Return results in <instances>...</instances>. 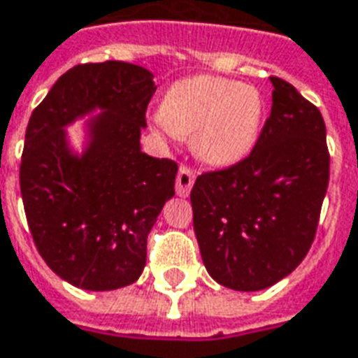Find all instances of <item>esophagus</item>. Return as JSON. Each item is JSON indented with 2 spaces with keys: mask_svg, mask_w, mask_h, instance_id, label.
Listing matches in <instances>:
<instances>
[{
  "mask_svg": "<svg viewBox=\"0 0 358 358\" xmlns=\"http://www.w3.org/2000/svg\"><path fill=\"white\" fill-rule=\"evenodd\" d=\"M194 179H196V173H194L191 167L187 165H181L179 167V173H177V179H175V191L179 196H189L191 189H193Z\"/></svg>",
  "mask_w": 358,
  "mask_h": 358,
  "instance_id": "1",
  "label": "esophagus"
}]
</instances>
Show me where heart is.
<instances>
[{
  "mask_svg": "<svg viewBox=\"0 0 358 358\" xmlns=\"http://www.w3.org/2000/svg\"><path fill=\"white\" fill-rule=\"evenodd\" d=\"M159 128L167 134L193 136L203 162L234 165L250 154L259 138L263 99L251 85L218 76L175 81L159 108Z\"/></svg>",
  "mask_w": 358,
  "mask_h": 358,
  "instance_id": "b5f03b06",
  "label": "heart"
}]
</instances>
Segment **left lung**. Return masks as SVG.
<instances>
[{
  "mask_svg": "<svg viewBox=\"0 0 358 358\" xmlns=\"http://www.w3.org/2000/svg\"><path fill=\"white\" fill-rule=\"evenodd\" d=\"M273 107L248 157L199 175L193 226L210 277L231 290L273 287L302 263L317 230L329 152L320 108L271 78Z\"/></svg>",
  "mask_w": 358,
  "mask_h": 358,
  "instance_id": "1",
  "label": "left lung"
}]
</instances>
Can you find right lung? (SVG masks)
I'll return each mask as SVG.
<instances>
[{"instance_id": "right-lung-1", "label": "right lung", "mask_w": 358, "mask_h": 358, "mask_svg": "<svg viewBox=\"0 0 358 358\" xmlns=\"http://www.w3.org/2000/svg\"><path fill=\"white\" fill-rule=\"evenodd\" d=\"M154 73L136 64H80L34 108L19 169L34 245L46 265L83 290L132 285L146 265L148 234L175 194L177 164L140 150ZM101 108L81 156L65 127Z\"/></svg>"}]
</instances>
